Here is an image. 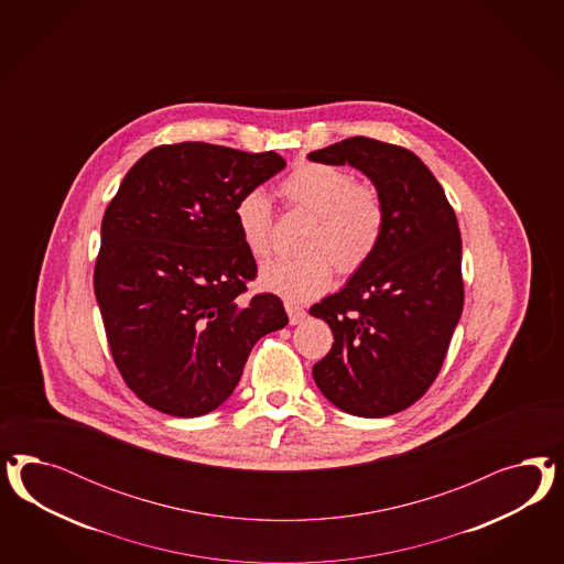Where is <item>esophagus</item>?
<instances>
[{
    "instance_id": "esophagus-1",
    "label": "esophagus",
    "mask_w": 564,
    "mask_h": 564,
    "mask_svg": "<svg viewBox=\"0 0 564 564\" xmlns=\"http://www.w3.org/2000/svg\"><path fill=\"white\" fill-rule=\"evenodd\" d=\"M285 310H288V316H290L291 325H300V323H304V318L307 316L306 310L302 306H297V304H293V302H285Z\"/></svg>"
}]
</instances>
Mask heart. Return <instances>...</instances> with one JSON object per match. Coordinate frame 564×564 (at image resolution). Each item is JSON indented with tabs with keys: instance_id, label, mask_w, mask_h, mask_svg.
Masks as SVG:
<instances>
[{
	"instance_id": "heart-1",
	"label": "heart",
	"mask_w": 564,
	"mask_h": 564,
	"mask_svg": "<svg viewBox=\"0 0 564 564\" xmlns=\"http://www.w3.org/2000/svg\"><path fill=\"white\" fill-rule=\"evenodd\" d=\"M291 205L314 215L307 227L302 257L274 258L260 274V288L290 302L310 300L330 285L333 271H359L384 236V205L372 186L356 184L337 165L302 163L281 184ZM239 236L254 258L269 257L273 208L264 189L243 192L234 208Z\"/></svg>"
}]
</instances>
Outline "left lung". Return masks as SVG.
<instances>
[{
    "label": "left lung",
    "mask_w": 564,
    "mask_h": 564,
    "mask_svg": "<svg viewBox=\"0 0 564 564\" xmlns=\"http://www.w3.org/2000/svg\"><path fill=\"white\" fill-rule=\"evenodd\" d=\"M351 165L384 205V236L345 288L310 314L333 330L314 382L351 415L408 410L441 372L463 312L462 234L453 206L417 154L372 138H347L307 154Z\"/></svg>",
    "instance_id": "obj_1"
}]
</instances>
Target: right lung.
Segmentation results:
<instances>
[{"label": "right lung", "mask_w": 564, "mask_h": 564, "mask_svg": "<svg viewBox=\"0 0 564 564\" xmlns=\"http://www.w3.org/2000/svg\"><path fill=\"white\" fill-rule=\"evenodd\" d=\"M283 167L273 151L165 144L138 159L107 206L95 295L118 370L153 410H217L258 339L290 323L273 293L239 302L257 260L234 215Z\"/></svg>", "instance_id": "add662e5"}]
</instances>
